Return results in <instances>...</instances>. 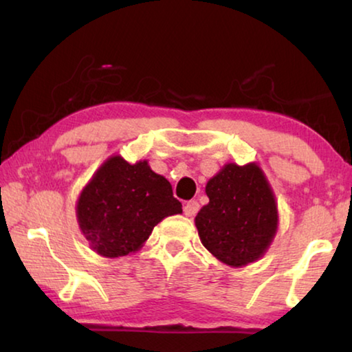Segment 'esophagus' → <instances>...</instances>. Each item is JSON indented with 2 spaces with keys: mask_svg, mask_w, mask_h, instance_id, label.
Listing matches in <instances>:
<instances>
[{
  "mask_svg": "<svg viewBox=\"0 0 352 352\" xmlns=\"http://www.w3.org/2000/svg\"><path fill=\"white\" fill-rule=\"evenodd\" d=\"M199 210H200V205H199V201H195V200H189L186 205H184V208H183V211H184V214H186L188 217H194L195 214L199 212Z\"/></svg>",
  "mask_w": 352,
  "mask_h": 352,
  "instance_id": "obj_1",
  "label": "esophagus"
}]
</instances>
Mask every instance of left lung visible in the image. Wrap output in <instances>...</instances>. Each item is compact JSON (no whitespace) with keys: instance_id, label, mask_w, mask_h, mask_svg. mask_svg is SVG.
I'll return each mask as SVG.
<instances>
[{"instance_id":"left-lung-1","label":"left lung","mask_w":352,"mask_h":352,"mask_svg":"<svg viewBox=\"0 0 352 352\" xmlns=\"http://www.w3.org/2000/svg\"><path fill=\"white\" fill-rule=\"evenodd\" d=\"M210 204L195 216L200 241L214 258L243 267L265 254L278 231V204L258 163H228L206 183Z\"/></svg>"}]
</instances>
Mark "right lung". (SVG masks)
Wrapping results in <instances>:
<instances>
[{"label":"right lung","instance_id":"add662e5","mask_svg":"<svg viewBox=\"0 0 352 352\" xmlns=\"http://www.w3.org/2000/svg\"><path fill=\"white\" fill-rule=\"evenodd\" d=\"M182 214L170 183L147 160L133 164L107 158L77 199L76 217L88 245L104 258H121L144 245L153 226Z\"/></svg>","mask_w":352,"mask_h":352}]
</instances>
